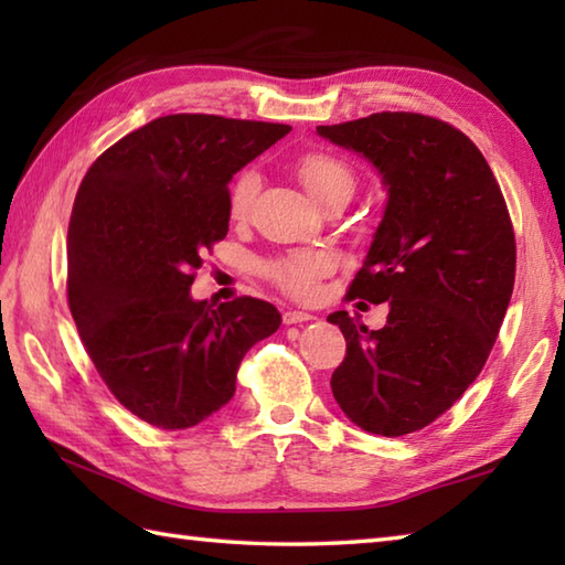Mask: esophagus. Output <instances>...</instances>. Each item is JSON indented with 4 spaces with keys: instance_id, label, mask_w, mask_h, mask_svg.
<instances>
[{
    "instance_id": "obj_1",
    "label": "esophagus",
    "mask_w": 565,
    "mask_h": 565,
    "mask_svg": "<svg viewBox=\"0 0 565 565\" xmlns=\"http://www.w3.org/2000/svg\"><path fill=\"white\" fill-rule=\"evenodd\" d=\"M308 320H313V316L303 313V310H286L284 313L286 326H298V322H308Z\"/></svg>"
}]
</instances>
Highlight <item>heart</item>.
<instances>
[{
    "mask_svg": "<svg viewBox=\"0 0 565 565\" xmlns=\"http://www.w3.org/2000/svg\"><path fill=\"white\" fill-rule=\"evenodd\" d=\"M296 172L308 194L313 196L320 206H326L330 201H350L356 189V174L352 167L338 158H332V154L310 152L306 158L298 160ZM257 189L259 177L255 172H243L237 177V182L231 189L233 218H243V215H247ZM330 269V255L318 249H306L274 262L269 267V276L281 286V289L296 296H303L313 289V284Z\"/></svg>",
    "mask_w": 565,
    "mask_h": 565,
    "instance_id": "obj_1",
    "label": "heart"
}]
</instances>
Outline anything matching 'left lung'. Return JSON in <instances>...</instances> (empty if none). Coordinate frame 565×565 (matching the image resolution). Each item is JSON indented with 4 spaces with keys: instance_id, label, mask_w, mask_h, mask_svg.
Listing matches in <instances>:
<instances>
[{
    "instance_id": "left-lung-1",
    "label": "left lung",
    "mask_w": 565,
    "mask_h": 565,
    "mask_svg": "<svg viewBox=\"0 0 565 565\" xmlns=\"http://www.w3.org/2000/svg\"><path fill=\"white\" fill-rule=\"evenodd\" d=\"M318 136L362 154L386 189L350 298L388 303V318L369 330L347 310L328 316L347 340L332 395L371 435H411L461 398L493 350L514 286L505 199L481 150L437 118L383 111Z\"/></svg>"
}]
</instances>
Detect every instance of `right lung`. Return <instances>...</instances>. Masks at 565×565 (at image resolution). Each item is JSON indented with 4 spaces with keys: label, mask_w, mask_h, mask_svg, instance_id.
I'll return each mask as SVG.
<instances>
[{
    "label": "right lung",
    "mask_w": 565,
    "mask_h": 565,
    "mask_svg": "<svg viewBox=\"0 0 565 565\" xmlns=\"http://www.w3.org/2000/svg\"><path fill=\"white\" fill-rule=\"evenodd\" d=\"M291 126L162 116L84 174L67 227V301L106 386L130 413L186 429L235 395L252 344L281 326L259 298L191 296L203 252L227 235L231 184Z\"/></svg>",
    "instance_id": "obj_1"
}]
</instances>
